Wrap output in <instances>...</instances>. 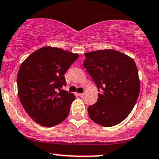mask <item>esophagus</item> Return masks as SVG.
<instances>
[{
    "instance_id": "obj_1",
    "label": "esophagus",
    "mask_w": 159,
    "mask_h": 159,
    "mask_svg": "<svg viewBox=\"0 0 159 159\" xmlns=\"http://www.w3.org/2000/svg\"><path fill=\"white\" fill-rule=\"evenodd\" d=\"M79 97H81V98H83V97H84V93H79Z\"/></svg>"
}]
</instances>
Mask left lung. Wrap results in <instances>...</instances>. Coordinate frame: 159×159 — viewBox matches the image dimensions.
Returning a JSON list of instances; mask_svg holds the SVG:
<instances>
[{
  "instance_id": "8db88e82",
  "label": "left lung",
  "mask_w": 159,
  "mask_h": 159,
  "mask_svg": "<svg viewBox=\"0 0 159 159\" xmlns=\"http://www.w3.org/2000/svg\"><path fill=\"white\" fill-rule=\"evenodd\" d=\"M84 67L98 88V99L88 107L92 121L112 127L125 119L135 106L140 90L138 71L134 60L114 50L84 54Z\"/></svg>"
}]
</instances>
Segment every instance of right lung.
<instances>
[{"instance_id": "add662e5", "label": "right lung", "mask_w": 159, "mask_h": 159, "mask_svg": "<svg viewBox=\"0 0 159 159\" xmlns=\"http://www.w3.org/2000/svg\"><path fill=\"white\" fill-rule=\"evenodd\" d=\"M78 54L43 47L27 57L17 75L18 96L27 114L43 127H53L69 116L75 96L62 90L64 74Z\"/></svg>"}]
</instances>
